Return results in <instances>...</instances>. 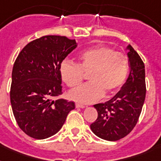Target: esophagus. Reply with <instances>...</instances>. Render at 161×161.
<instances>
[{
  "label": "esophagus",
  "instance_id": "esophagus-1",
  "mask_svg": "<svg viewBox=\"0 0 161 161\" xmlns=\"http://www.w3.org/2000/svg\"><path fill=\"white\" fill-rule=\"evenodd\" d=\"M76 108H85V105H83V104H82V103H76Z\"/></svg>",
  "mask_w": 161,
  "mask_h": 161
}]
</instances>
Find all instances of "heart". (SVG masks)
I'll return each instance as SVG.
<instances>
[{"instance_id": "b5f03b06", "label": "heart", "mask_w": 161, "mask_h": 161, "mask_svg": "<svg viewBox=\"0 0 161 161\" xmlns=\"http://www.w3.org/2000/svg\"><path fill=\"white\" fill-rule=\"evenodd\" d=\"M78 64L68 61L61 63L62 80L69 88H76L89 73L90 83L69 93V98L79 103H93L105 93L110 95L122 88L130 73L127 55L106 46H97L78 56Z\"/></svg>"}]
</instances>
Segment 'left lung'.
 <instances>
[{
	"instance_id": "8db88e82",
	"label": "left lung",
	"mask_w": 161,
	"mask_h": 161,
	"mask_svg": "<svg viewBox=\"0 0 161 161\" xmlns=\"http://www.w3.org/2000/svg\"><path fill=\"white\" fill-rule=\"evenodd\" d=\"M130 73L126 83L114 97L93 107L97 119L91 124L92 131L101 139L116 141L128 135L137 124L145 99V64L137 52L128 46Z\"/></svg>"
}]
</instances>
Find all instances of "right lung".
I'll list each match as a JSON object with an SVG mask.
<instances>
[{
	"label": "right lung",
	"mask_w": 161,
	"mask_h": 161,
	"mask_svg": "<svg viewBox=\"0 0 161 161\" xmlns=\"http://www.w3.org/2000/svg\"><path fill=\"white\" fill-rule=\"evenodd\" d=\"M77 47L75 39L42 36L31 41L14 63L10 91L17 125L26 135L43 140L58 133L75 103L63 98L61 63Z\"/></svg>",
	"instance_id": "right-lung-1"
}]
</instances>
